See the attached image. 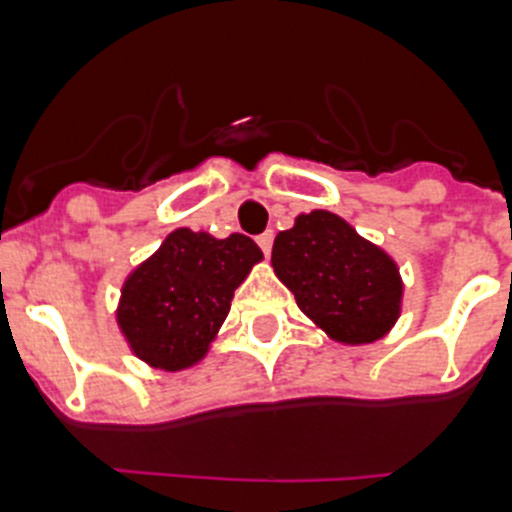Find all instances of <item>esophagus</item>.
I'll return each instance as SVG.
<instances>
[{
    "label": "esophagus",
    "instance_id": "obj_1",
    "mask_svg": "<svg viewBox=\"0 0 512 512\" xmlns=\"http://www.w3.org/2000/svg\"><path fill=\"white\" fill-rule=\"evenodd\" d=\"M256 243H259L261 251H264L266 256H269L271 246H274V230H266V233H261L259 238H256Z\"/></svg>",
    "mask_w": 512,
    "mask_h": 512
}]
</instances>
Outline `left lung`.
<instances>
[{"mask_svg":"<svg viewBox=\"0 0 512 512\" xmlns=\"http://www.w3.org/2000/svg\"><path fill=\"white\" fill-rule=\"evenodd\" d=\"M271 264L297 305L333 341L372 343L400 315L395 261L346 220L315 210L274 238Z\"/></svg>","mask_w":512,"mask_h":512,"instance_id":"left-lung-1","label":"left lung"}]
</instances>
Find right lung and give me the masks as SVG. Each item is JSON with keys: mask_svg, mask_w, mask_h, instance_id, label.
Listing matches in <instances>:
<instances>
[{"mask_svg": "<svg viewBox=\"0 0 512 512\" xmlns=\"http://www.w3.org/2000/svg\"><path fill=\"white\" fill-rule=\"evenodd\" d=\"M261 256L248 235L217 241L189 228L174 230L122 287L117 323L135 356L166 372L200 361L233 292Z\"/></svg>", "mask_w": 512, "mask_h": 512, "instance_id": "1", "label": "right lung"}]
</instances>
